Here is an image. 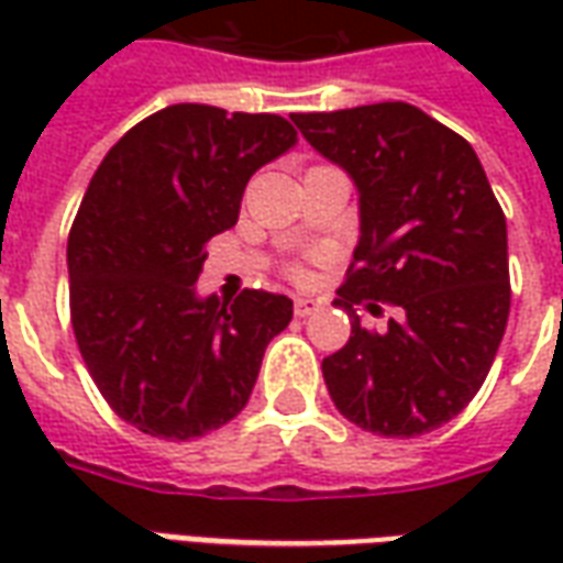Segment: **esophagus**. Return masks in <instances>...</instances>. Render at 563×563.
<instances>
[{
    "label": "esophagus",
    "mask_w": 563,
    "mask_h": 563,
    "mask_svg": "<svg viewBox=\"0 0 563 563\" xmlns=\"http://www.w3.org/2000/svg\"><path fill=\"white\" fill-rule=\"evenodd\" d=\"M322 301L319 298H295V317H310V313H317Z\"/></svg>",
    "instance_id": "esophagus-1"
}]
</instances>
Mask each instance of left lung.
Instances as JSON below:
<instances>
[{"mask_svg": "<svg viewBox=\"0 0 563 563\" xmlns=\"http://www.w3.org/2000/svg\"><path fill=\"white\" fill-rule=\"evenodd\" d=\"M358 192V244L334 305L353 334L322 358L334 407L379 437H419L471 404L509 317L507 220L467 141L407 102L295 114ZM402 317L374 335L353 303Z\"/></svg>", "mask_w": 563, "mask_h": 563, "instance_id": "1", "label": "left lung"}]
</instances>
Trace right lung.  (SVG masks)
<instances>
[{"label": "right lung", "mask_w": 563, "mask_h": 563, "mask_svg": "<svg viewBox=\"0 0 563 563\" xmlns=\"http://www.w3.org/2000/svg\"><path fill=\"white\" fill-rule=\"evenodd\" d=\"M298 144L277 114L168 104L132 126L92 174L68 234L71 329L120 419L192 440L250 401L292 298L198 295L205 244L232 229L246 180Z\"/></svg>", "instance_id": "right-lung-1"}]
</instances>
